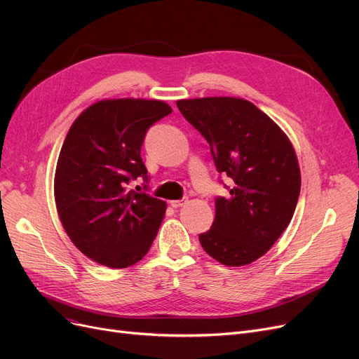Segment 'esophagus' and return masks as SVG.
I'll return each instance as SVG.
<instances>
[{
	"label": "esophagus",
	"instance_id": "34e87169",
	"mask_svg": "<svg viewBox=\"0 0 359 359\" xmlns=\"http://www.w3.org/2000/svg\"><path fill=\"white\" fill-rule=\"evenodd\" d=\"M187 202V199H177V201H170V205L173 206V208H180V206H183L184 203Z\"/></svg>",
	"mask_w": 359,
	"mask_h": 359
}]
</instances>
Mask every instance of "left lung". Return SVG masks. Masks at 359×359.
Returning a JSON list of instances; mask_svg holds the SVG:
<instances>
[{"label":"left lung","instance_id":"1","mask_svg":"<svg viewBox=\"0 0 359 359\" xmlns=\"http://www.w3.org/2000/svg\"><path fill=\"white\" fill-rule=\"evenodd\" d=\"M184 119L208 141L218 173L233 186L215 199L203 250L225 266L249 265L285 231L299 196L301 173L292 144L268 115L237 97L177 100Z\"/></svg>","mask_w":359,"mask_h":359}]
</instances>
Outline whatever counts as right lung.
<instances>
[{
	"label": "right lung",
	"mask_w": 359,
	"mask_h": 359,
	"mask_svg": "<svg viewBox=\"0 0 359 359\" xmlns=\"http://www.w3.org/2000/svg\"><path fill=\"white\" fill-rule=\"evenodd\" d=\"M170 113L160 100H100L68 130L55 172L56 210L75 248L103 266L135 265L157 236L165 202L128 184L148 182L141 147L148 128Z\"/></svg>",
	"instance_id": "1"
}]
</instances>
